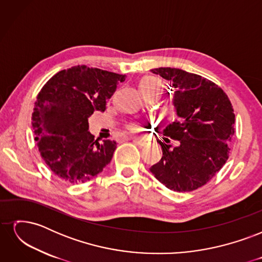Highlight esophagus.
<instances>
[{"label": "esophagus", "mask_w": 262, "mask_h": 262, "mask_svg": "<svg viewBox=\"0 0 262 262\" xmlns=\"http://www.w3.org/2000/svg\"><path fill=\"white\" fill-rule=\"evenodd\" d=\"M130 139L134 142V143L138 144V145H144L145 144V140L144 139H141L138 137H130Z\"/></svg>", "instance_id": "obj_1"}]
</instances>
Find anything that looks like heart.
I'll return each mask as SVG.
<instances>
[{
	"label": "heart",
	"instance_id": "1",
	"mask_svg": "<svg viewBox=\"0 0 262 262\" xmlns=\"http://www.w3.org/2000/svg\"><path fill=\"white\" fill-rule=\"evenodd\" d=\"M140 91L144 95V96L145 95H153V94L161 96V94L163 93V84L160 80H158V78L146 77L140 82ZM126 126H128V129L130 131L137 132L141 130L142 124L140 122L133 121V122H130Z\"/></svg>",
	"mask_w": 262,
	"mask_h": 262
}]
</instances>
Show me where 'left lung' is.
Listing matches in <instances>:
<instances>
[{"mask_svg": "<svg viewBox=\"0 0 262 262\" xmlns=\"http://www.w3.org/2000/svg\"><path fill=\"white\" fill-rule=\"evenodd\" d=\"M170 82L175 120L164 129L161 161L149 168L164 186L189 192L210 181L228 160L234 109L224 91L198 74L175 68L150 70ZM169 95V93H168ZM180 144L172 148L170 139Z\"/></svg>", "mask_w": 262, "mask_h": 262, "instance_id": "left-lung-1", "label": "left lung"}]
</instances>
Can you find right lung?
<instances>
[{"label":"right lung","mask_w":262,"mask_h":262,"mask_svg":"<svg viewBox=\"0 0 262 262\" xmlns=\"http://www.w3.org/2000/svg\"><path fill=\"white\" fill-rule=\"evenodd\" d=\"M125 75L76 66L54 74L39 92L31 124L42 160L71 184H84L110 163L117 143H102L89 131V117L105 112Z\"/></svg>","instance_id":"right-lung-1"}]
</instances>
